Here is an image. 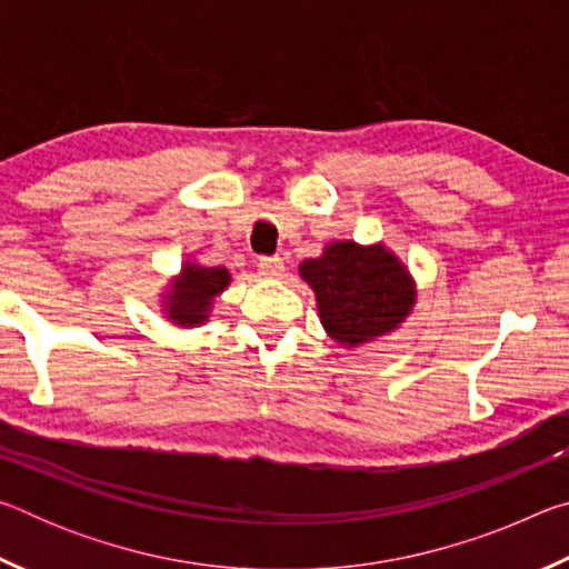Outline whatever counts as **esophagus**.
Masks as SVG:
<instances>
[{
    "label": "esophagus",
    "instance_id": "obj_1",
    "mask_svg": "<svg viewBox=\"0 0 569 569\" xmlns=\"http://www.w3.org/2000/svg\"><path fill=\"white\" fill-rule=\"evenodd\" d=\"M258 271L266 278H278L283 273V258L281 256H268L258 261Z\"/></svg>",
    "mask_w": 569,
    "mask_h": 569
}]
</instances>
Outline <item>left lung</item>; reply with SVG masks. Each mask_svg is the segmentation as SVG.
Masks as SVG:
<instances>
[{
	"label": "left lung",
	"instance_id": "1",
	"mask_svg": "<svg viewBox=\"0 0 569 569\" xmlns=\"http://www.w3.org/2000/svg\"><path fill=\"white\" fill-rule=\"evenodd\" d=\"M298 273L313 288L326 333L343 349L397 331L417 303L409 268L383 243L333 240L319 258L298 266Z\"/></svg>",
	"mask_w": 569,
	"mask_h": 569
}]
</instances>
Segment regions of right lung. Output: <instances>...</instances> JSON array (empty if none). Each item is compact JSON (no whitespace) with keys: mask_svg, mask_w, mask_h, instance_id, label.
Segmentation results:
<instances>
[{"mask_svg":"<svg viewBox=\"0 0 569 569\" xmlns=\"http://www.w3.org/2000/svg\"><path fill=\"white\" fill-rule=\"evenodd\" d=\"M230 273L223 266H200L186 261L162 293V313L180 329H196L210 319L213 301L226 291Z\"/></svg>","mask_w":569,"mask_h":569,"instance_id":"add662e5","label":"right lung"}]
</instances>
